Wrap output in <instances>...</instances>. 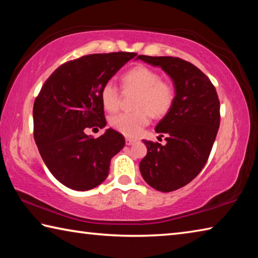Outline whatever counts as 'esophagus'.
Here are the masks:
<instances>
[{
  "mask_svg": "<svg viewBox=\"0 0 258 258\" xmlns=\"http://www.w3.org/2000/svg\"><path fill=\"white\" fill-rule=\"evenodd\" d=\"M134 142H135V140H133V139H130V138H126V145H127V146L133 145Z\"/></svg>",
  "mask_w": 258,
  "mask_h": 258,
  "instance_id": "1",
  "label": "esophagus"
}]
</instances>
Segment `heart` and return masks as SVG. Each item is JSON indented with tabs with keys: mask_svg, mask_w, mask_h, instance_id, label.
I'll list each match as a JSON object with an SVG mask.
<instances>
[{
	"mask_svg": "<svg viewBox=\"0 0 258 258\" xmlns=\"http://www.w3.org/2000/svg\"><path fill=\"white\" fill-rule=\"evenodd\" d=\"M121 84L126 93H137L134 100L137 110L112 116L110 125L126 137H138L150 123L151 115L156 118L165 116L175 100V89L171 83L161 80L158 72L142 64L126 72L121 78ZM100 98L106 110L116 111L121 100L119 87L112 81H108L102 86Z\"/></svg>",
	"mask_w": 258,
	"mask_h": 258,
	"instance_id": "heart-1",
	"label": "heart"
}]
</instances>
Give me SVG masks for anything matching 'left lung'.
Listing matches in <instances>:
<instances>
[{"instance_id":"8db88e82","label":"left lung","mask_w":258,"mask_h":258,"mask_svg":"<svg viewBox=\"0 0 258 258\" xmlns=\"http://www.w3.org/2000/svg\"><path fill=\"white\" fill-rule=\"evenodd\" d=\"M138 59L159 66L175 85L171 110L156 126L167 143L143 140L148 152L140 172L154 189L175 191L194 180L207 163L220 127V100L209 78L189 61L143 54Z\"/></svg>"}]
</instances>
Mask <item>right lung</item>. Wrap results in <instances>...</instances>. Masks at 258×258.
<instances>
[{"mask_svg":"<svg viewBox=\"0 0 258 258\" xmlns=\"http://www.w3.org/2000/svg\"><path fill=\"white\" fill-rule=\"evenodd\" d=\"M137 53H94L67 61L51 74L35 99L34 139L56 180L73 190L106 180L111 158L123 149V134L108 128L98 139L86 128L106 126L101 89Z\"/></svg>","mask_w":258,"mask_h":258,"instance_id":"right-lung-1","label":"right lung"}]
</instances>
